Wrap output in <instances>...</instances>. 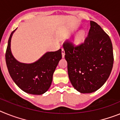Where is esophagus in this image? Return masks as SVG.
Listing matches in <instances>:
<instances>
[{
    "instance_id": "esophagus-1",
    "label": "esophagus",
    "mask_w": 120,
    "mask_h": 120,
    "mask_svg": "<svg viewBox=\"0 0 120 120\" xmlns=\"http://www.w3.org/2000/svg\"><path fill=\"white\" fill-rule=\"evenodd\" d=\"M61 54H62V57H63V58H64L65 52H64V50L63 48H61Z\"/></svg>"
}]
</instances>
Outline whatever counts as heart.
<instances>
[{
  "mask_svg": "<svg viewBox=\"0 0 120 120\" xmlns=\"http://www.w3.org/2000/svg\"><path fill=\"white\" fill-rule=\"evenodd\" d=\"M85 37V34L84 31H81L77 35H76V37L74 38L75 42L77 43H80L84 40Z\"/></svg>",
  "mask_w": 120,
  "mask_h": 120,
  "instance_id": "obj_1",
  "label": "heart"
}]
</instances>
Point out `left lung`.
<instances>
[{
	"label": "left lung",
	"instance_id": "obj_1",
	"mask_svg": "<svg viewBox=\"0 0 120 120\" xmlns=\"http://www.w3.org/2000/svg\"><path fill=\"white\" fill-rule=\"evenodd\" d=\"M85 41L74 46L63 43L68 72L73 87L80 93H92L108 80L113 64V48L110 37L99 25L90 22Z\"/></svg>",
	"mask_w": 120,
	"mask_h": 120
}]
</instances>
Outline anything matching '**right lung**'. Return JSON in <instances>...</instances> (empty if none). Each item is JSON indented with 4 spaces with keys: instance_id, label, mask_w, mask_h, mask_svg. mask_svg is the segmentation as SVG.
Listing matches in <instances>:
<instances>
[{
    "instance_id": "obj_1",
    "label": "right lung",
    "mask_w": 120,
    "mask_h": 120,
    "mask_svg": "<svg viewBox=\"0 0 120 120\" xmlns=\"http://www.w3.org/2000/svg\"><path fill=\"white\" fill-rule=\"evenodd\" d=\"M14 31L11 33L8 42L5 59L11 77L19 88L28 94L41 95L51 85L52 76L59 62L61 59V49L47 52L33 63L18 61L12 56L11 40Z\"/></svg>"
}]
</instances>
